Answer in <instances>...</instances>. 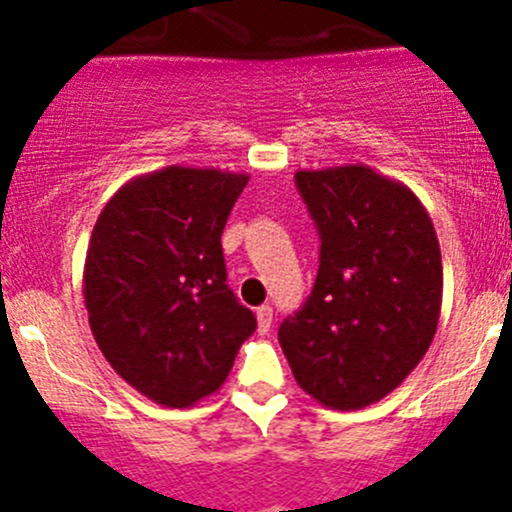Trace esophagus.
I'll return each instance as SVG.
<instances>
[{
	"label": "esophagus",
	"instance_id": "obj_1",
	"mask_svg": "<svg viewBox=\"0 0 512 512\" xmlns=\"http://www.w3.org/2000/svg\"><path fill=\"white\" fill-rule=\"evenodd\" d=\"M255 316H257V331L265 336V333L270 331V326H272V309H270V306H260V309L255 311Z\"/></svg>",
	"mask_w": 512,
	"mask_h": 512
}]
</instances>
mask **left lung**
<instances>
[{"mask_svg":"<svg viewBox=\"0 0 512 512\" xmlns=\"http://www.w3.org/2000/svg\"><path fill=\"white\" fill-rule=\"evenodd\" d=\"M319 228L309 299L279 326L294 380L328 410H363L417 368L441 314V252L427 208L365 164L301 169Z\"/></svg>","mask_w":512,"mask_h":512,"instance_id":"obj_1","label":"left lung"}]
</instances>
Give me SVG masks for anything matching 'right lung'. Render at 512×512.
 Here are the masks:
<instances>
[{
  "label": "right lung",
  "instance_id": "1",
  "mask_svg": "<svg viewBox=\"0 0 512 512\" xmlns=\"http://www.w3.org/2000/svg\"><path fill=\"white\" fill-rule=\"evenodd\" d=\"M250 176L164 166L127 181L98 215L83 270L90 331L117 375L164 407L228 378L255 314L225 284V220Z\"/></svg>",
  "mask_w": 512,
  "mask_h": 512
}]
</instances>
